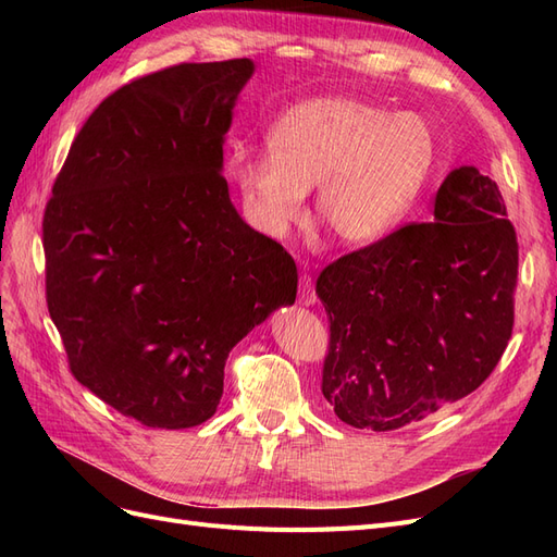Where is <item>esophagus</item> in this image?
I'll return each instance as SVG.
<instances>
[{
	"label": "esophagus",
	"mask_w": 557,
	"mask_h": 557,
	"mask_svg": "<svg viewBox=\"0 0 557 557\" xmlns=\"http://www.w3.org/2000/svg\"><path fill=\"white\" fill-rule=\"evenodd\" d=\"M315 299H318V295L313 288V278L309 274H301L299 276V305L311 307V305H315Z\"/></svg>",
	"instance_id": "34e87169"
}]
</instances>
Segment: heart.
Returning <instances> with one entry per match:
<instances>
[{
  "instance_id": "1",
  "label": "heart",
  "mask_w": 557,
  "mask_h": 557,
  "mask_svg": "<svg viewBox=\"0 0 557 557\" xmlns=\"http://www.w3.org/2000/svg\"><path fill=\"white\" fill-rule=\"evenodd\" d=\"M269 153L234 150L230 176L250 223L283 237L315 185V211L344 244L393 232L423 193L436 144L423 115L358 97H313L285 111L267 134Z\"/></svg>"
}]
</instances>
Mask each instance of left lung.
<instances>
[{
    "instance_id": "8db88e82",
    "label": "left lung",
    "mask_w": 557,
    "mask_h": 557,
    "mask_svg": "<svg viewBox=\"0 0 557 557\" xmlns=\"http://www.w3.org/2000/svg\"><path fill=\"white\" fill-rule=\"evenodd\" d=\"M518 239L497 183L453 170L432 223H409L330 262L323 391L336 418L391 432L474 393L513 332Z\"/></svg>"
}]
</instances>
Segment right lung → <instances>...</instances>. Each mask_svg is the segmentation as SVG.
<instances>
[{"instance_id":"1","label":"right lung","mask_w":557,"mask_h":557,"mask_svg":"<svg viewBox=\"0 0 557 557\" xmlns=\"http://www.w3.org/2000/svg\"><path fill=\"white\" fill-rule=\"evenodd\" d=\"M248 58L129 81L70 148L44 211L46 305L72 374L146 428L209 420L225 360L297 295L278 242L232 207L223 170Z\"/></svg>"}]
</instances>
